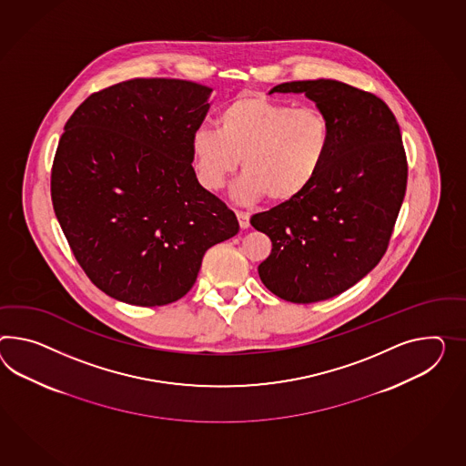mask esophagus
Returning <instances> with one entry per match:
<instances>
[{
  "instance_id": "34e87169",
  "label": "esophagus",
  "mask_w": 466,
  "mask_h": 466,
  "mask_svg": "<svg viewBox=\"0 0 466 466\" xmlns=\"http://www.w3.org/2000/svg\"><path fill=\"white\" fill-rule=\"evenodd\" d=\"M237 218H238L239 228L247 229L250 227V215L245 211H237Z\"/></svg>"
}]
</instances>
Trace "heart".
I'll use <instances>...</instances> for the list:
<instances>
[{"mask_svg": "<svg viewBox=\"0 0 466 466\" xmlns=\"http://www.w3.org/2000/svg\"><path fill=\"white\" fill-rule=\"evenodd\" d=\"M329 148L331 128L319 109H294L260 95L233 99L216 130L199 128L191 138L196 176L209 191L227 184L241 158L245 174L235 187L241 203L298 199L321 174Z\"/></svg>", "mask_w": 466, "mask_h": 466, "instance_id": "obj_1", "label": "heart"}]
</instances>
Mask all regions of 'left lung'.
Here are the masks:
<instances>
[{"mask_svg":"<svg viewBox=\"0 0 466 466\" xmlns=\"http://www.w3.org/2000/svg\"><path fill=\"white\" fill-rule=\"evenodd\" d=\"M272 93H304L331 128L309 189L250 219L272 241L258 265L263 286L309 304L345 292L382 260L406 196V150L394 113L371 93L334 79L279 84Z\"/></svg>","mask_w":466,"mask_h":466,"instance_id":"left-lung-1","label":"left lung"}]
</instances>
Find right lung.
<instances>
[{
  "instance_id": "1",
  "label": "right lung",
  "mask_w": 466,
  "mask_h": 466,
  "mask_svg": "<svg viewBox=\"0 0 466 466\" xmlns=\"http://www.w3.org/2000/svg\"><path fill=\"white\" fill-rule=\"evenodd\" d=\"M211 91L130 79L89 96L64 127L54 211L76 260L109 298L144 308L184 298L206 250L238 233L235 213L192 168L191 138Z\"/></svg>"
}]
</instances>
